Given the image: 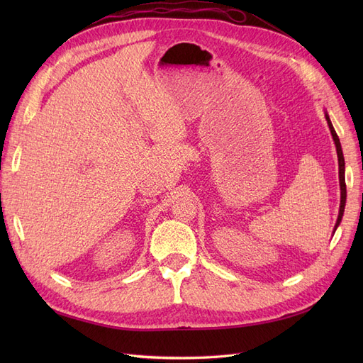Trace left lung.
Wrapping results in <instances>:
<instances>
[{"label":"left lung","mask_w":363,"mask_h":363,"mask_svg":"<svg viewBox=\"0 0 363 363\" xmlns=\"http://www.w3.org/2000/svg\"><path fill=\"white\" fill-rule=\"evenodd\" d=\"M325 113V121L328 124V128H330V133H332V138L335 140V145H336V152H337V163H339V186H340V206H339V215H337V219H336V224H335V228H333V235L336 232V228L339 227L340 221H342V216H344V211H345V201H347V186H345V162H344V155H342V147H340V142H339V138L336 135V131L333 128V124L330 118H328V113Z\"/></svg>","instance_id":"8db88e82"}]
</instances>
